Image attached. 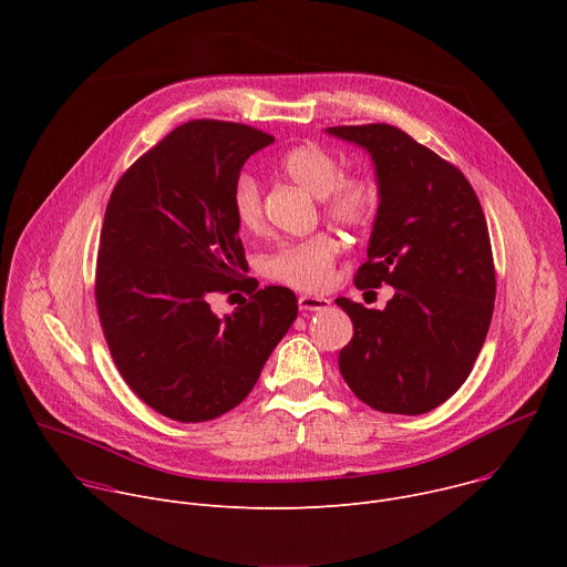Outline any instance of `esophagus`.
Masks as SVG:
<instances>
[{
    "mask_svg": "<svg viewBox=\"0 0 567 567\" xmlns=\"http://www.w3.org/2000/svg\"><path fill=\"white\" fill-rule=\"evenodd\" d=\"M298 307H300V311H322V309H328L330 307V300L328 298H322V296H300L298 298Z\"/></svg>",
    "mask_w": 567,
    "mask_h": 567,
    "instance_id": "obj_1",
    "label": "esophagus"
}]
</instances>
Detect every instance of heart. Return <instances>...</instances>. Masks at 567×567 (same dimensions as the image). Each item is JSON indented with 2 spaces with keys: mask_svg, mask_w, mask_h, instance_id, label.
<instances>
[{
  "mask_svg": "<svg viewBox=\"0 0 567 567\" xmlns=\"http://www.w3.org/2000/svg\"><path fill=\"white\" fill-rule=\"evenodd\" d=\"M280 173L313 197H320L322 215L348 228L365 226L379 206V188L365 175H343L341 161L320 145H298L282 154ZM233 213L241 228L256 230L262 224V193L251 175H239L233 184ZM339 254L337 239L318 233L289 241L274 251L262 271L267 278L302 291L322 289L330 280Z\"/></svg>",
  "mask_w": 567,
  "mask_h": 567,
  "instance_id": "heart-1",
  "label": "heart"
}]
</instances>
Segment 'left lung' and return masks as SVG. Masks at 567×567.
I'll return each mask as SVG.
<instances>
[{
    "instance_id": "left-lung-1",
    "label": "left lung",
    "mask_w": 567,
    "mask_h": 567,
    "mask_svg": "<svg viewBox=\"0 0 567 567\" xmlns=\"http://www.w3.org/2000/svg\"><path fill=\"white\" fill-rule=\"evenodd\" d=\"M328 134L368 150L379 184L354 285L394 287L385 309L337 298L354 326L341 374L374 411L429 413L466 381L489 332L496 269L487 219L466 177L399 127L339 125Z\"/></svg>"
}]
</instances>
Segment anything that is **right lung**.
Segmentation results:
<instances>
[{
	"mask_svg": "<svg viewBox=\"0 0 567 567\" xmlns=\"http://www.w3.org/2000/svg\"><path fill=\"white\" fill-rule=\"evenodd\" d=\"M271 143L241 123L188 121L112 190L96 262L101 326L125 383L175 422H208L245 401L298 316L291 289L241 278L233 184ZM235 288L250 300L215 317L212 293Z\"/></svg>",
	"mask_w": 567,
	"mask_h": 567,
	"instance_id": "1",
	"label": "right lung"
}]
</instances>
